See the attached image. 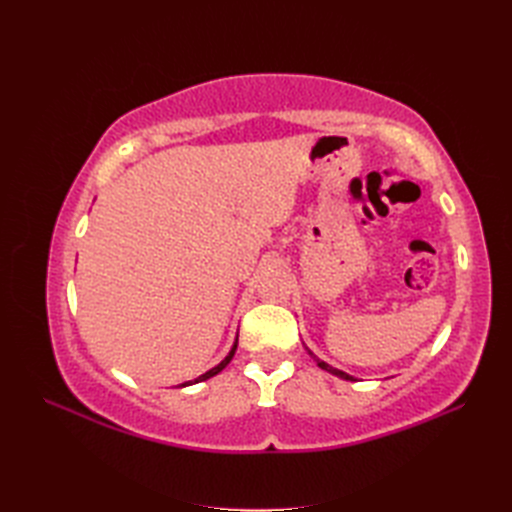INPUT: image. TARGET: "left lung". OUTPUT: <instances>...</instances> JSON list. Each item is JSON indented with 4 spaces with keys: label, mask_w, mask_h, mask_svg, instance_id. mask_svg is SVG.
I'll return each mask as SVG.
<instances>
[{
    "label": "left lung",
    "mask_w": 512,
    "mask_h": 512,
    "mask_svg": "<svg viewBox=\"0 0 512 512\" xmlns=\"http://www.w3.org/2000/svg\"><path fill=\"white\" fill-rule=\"evenodd\" d=\"M309 354H312V359L318 363V367L320 369H324V371H329V374H333V376H337V378H342V380H354L350 374H346V371H342V369H335V367H331L329 363H324V361H320L318 356L312 352V350H307Z\"/></svg>",
    "instance_id": "obj_1"
}]
</instances>
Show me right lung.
<instances>
[{
  "label": "right lung",
  "mask_w": 512,
  "mask_h": 512,
  "mask_svg": "<svg viewBox=\"0 0 512 512\" xmlns=\"http://www.w3.org/2000/svg\"><path fill=\"white\" fill-rule=\"evenodd\" d=\"M235 350H237V339H235V344H232V348H230V352L226 354V359L220 363V365H215L213 369H209V371H205L203 376H198V378H194V380H190V382H183L181 386H190V384H196V382H203V380H209V378H213L215 374H220V371L232 361V356H235Z\"/></svg>",
  "instance_id": "right-lung-1"
}]
</instances>
